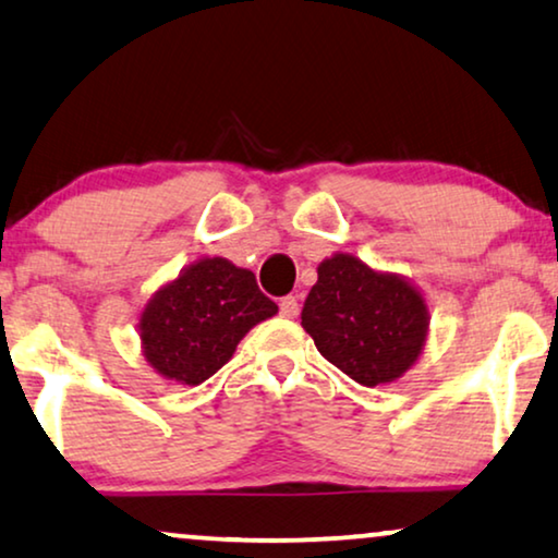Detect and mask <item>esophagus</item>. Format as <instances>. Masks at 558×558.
<instances>
[{
    "mask_svg": "<svg viewBox=\"0 0 558 558\" xmlns=\"http://www.w3.org/2000/svg\"><path fill=\"white\" fill-rule=\"evenodd\" d=\"M279 313L284 315V317H296L300 315V302H296V296H281V302H279Z\"/></svg>",
    "mask_w": 558,
    "mask_h": 558,
    "instance_id": "1",
    "label": "esophagus"
}]
</instances>
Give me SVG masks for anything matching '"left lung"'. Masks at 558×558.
I'll return each mask as SVG.
<instances>
[{"label":"left lung","instance_id":"1","mask_svg":"<svg viewBox=\"0 0 558 558\" xmlns=\"http://www.w3.org/2000/svg\"><path fill=\"white\" fill-rule=\"evenodd\" d=\"M423 294L397 274H379L349 253L317 266L302 328L332 366L364 387L395 381L421 356L428 336Z\"/></svg>","mask_w":558,"mask_h":558}]
</instances>
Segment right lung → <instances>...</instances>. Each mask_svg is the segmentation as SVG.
Wrapping results in <instances>:
<instances>
[{"mask_svg":"<svg viewBox=\"0 0 558 558\" xmlns=\"http://www.w3.org/2000/svg\"><path fill=\"white\" fill-rule=\"evenodd\" d=\"M277 313L248 269L202 258L150 296L137 325L143 356L166 379L202 385L228 364L253 325Z\"/></svg>","mask_w":558,"mask_h":558,"instance_id":"obj_1","label":"right lung"}]
</instances>
